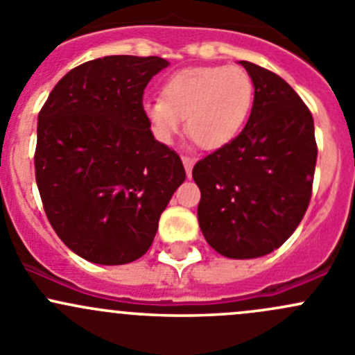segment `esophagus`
Returning a JSON list of instances; mask_svg holds the SVG:
<instances>
[{"label": "esophagus", "mask_w": 355, "mask_h": 355, "mask_svg": "<svg viewBox=\"0 0 355 355\" xmlns=\"http://www.w3.org/2000/svg\"><path fill=\"white\" fill-rule=\"evenodd\" d=\"M182 163H184V166H185V173H187V177L191 178L192 168H194L196 159H194V157H191V156H182Z\"/></svg>", "instance_id": "obj_1"}]
</instances>
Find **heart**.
Returning a JSON list of instances; mask_svg holds the SVG:
<instances>
[{"instance_id":"1","label":"heart","mask_w":355,"mask_h":355,"mask_svg":"<svg viewBox=\"0 0 355 355\" xmlns=\"http://www.w3.org/2000/svg\"><path fill=\"white\" fill-rule=\"evenodd\" d=\"M254 101V84L239 67H192L175 71L163 98L142 101L156 141L171 144L187 118V130L202 148L230 144L244 128Z\"/></svg>"}]
</instances>
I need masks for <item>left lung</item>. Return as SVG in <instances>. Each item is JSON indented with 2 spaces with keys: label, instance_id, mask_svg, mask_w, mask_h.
Wrapping results in <instances>:
<instances>
[{
  "label": "left lung",
  "instance_id": "8db88e82",
  "mask_svg": "<svg viewBox=\"0 0 355 355\" xmlns=\"http://www.w3.org/2000/svg\"><path fill=\"white\" fill-rule=\"evenodd\" d=\"M254 84L244 130L196 163L198 220L206 242L232 259L278 249L309 206L318 148L313 114L273 71L239 62Z\"/></svg>",
  "mask_w": 355,
  "mask_h": 355
}]
</instances>
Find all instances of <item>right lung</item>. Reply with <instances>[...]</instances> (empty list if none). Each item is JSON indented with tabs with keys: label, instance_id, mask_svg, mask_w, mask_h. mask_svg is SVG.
<instances>
[{
	"label": "right lung",
	"instance_id": "right-lung-1",
	"mask_svg": "<svg viewBox=\"0 0 355 355\" xmlns=\"http://www.w3.org/2000/svg\"><path fill=\"white\" fill-rule=\"evenodd\" d=\"M170 63L105 56L70 70L37 116L35 182L68 249L114 266L148 252L161 213L185 180L180 157L142 113L146 85Z\"/></svg>",
	"mask_w": 355,
	"mask_h": 355
}]
</instances>
